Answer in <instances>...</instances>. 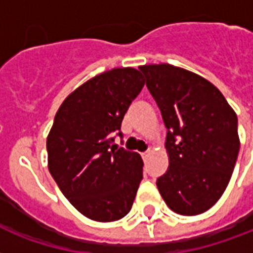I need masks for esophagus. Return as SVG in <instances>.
Wrapping results in <instances>:
<instances>
[{"label": "esophagus", "mask_w": 253, "mask_h": 253, "mask_svg": "<svg viewBox=\"0 0 253 253\" xmlns=\"http://www.w3.org/2000/svg\"><path fill=\"white\" fill-rule=\"evenodd\" d=\"M151 154H152V151H151V149H148V151L143 152V154H141V156H143V159H147V158H148Z\"/></svg>", "instance_id": "esophagus-1"}]
</instances>
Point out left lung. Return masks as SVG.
I'll return each mask as SVG.
<instances>
[{"label":"left lung","instance_id":"8db88e82","mask_svg":"<svg viewBox=\"0 0 253 253\" xmlns=\"http://www.w3.org/2000/svg\"><path fill=\"white\" fill-rule=\"evenodd\" d=\"M167 128L169 169L156 186L182 215L209 210L228 187L240 139L237 116L208 79L169 63L140 66Z\"/></svg>","mask_w":253,"mask_h":253}]
</instances>
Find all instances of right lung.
Masks as SVG:
<instances>
[{"label":"right lung","instance_id":"add662e5","mask_svg":"<svg viewBox=\"0 0 253 253\" xmlns=\"http://www.w3.org/2000/svg\"><path fill=\"white\" fill-rule=\"evenodd\" d=\"M144 86L139 70L112 68L66 97L47 137L48 169L79 213L98 222L128 214L143 179L137 152L117 148L112 137Z\"/></svg>","mask_w":253,"mask_h":253}]
</instances>
